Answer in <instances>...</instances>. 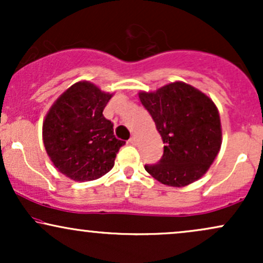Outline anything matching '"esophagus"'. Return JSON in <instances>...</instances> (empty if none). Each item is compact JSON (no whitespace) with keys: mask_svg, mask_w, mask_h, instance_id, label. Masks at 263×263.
Segmentation results:
<instances>
[{"mask_svg":"<svg viewBox=\"0 0 263 263\" xmlns=\"http://www.w3.org/2000/svg\"><path fill=\"white\" fill-rule=\"evenodd\" d=\"M128 142H129V143H131V144H134V146H135V144L137 143V138H136L135 136H132V137L129 138V141H128Z\"/></svg>","mask_w":263,"mask_h":263,"instance_id":"obj_1","label":"esophagus"}]
</instances>
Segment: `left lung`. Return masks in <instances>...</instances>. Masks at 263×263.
I'll list each match as a JSON object with an SVG mask.
<instances>
[{"mask_svg":"<svg viewBox=\"0 0 263 263\" xmlns=\"http://www.w3.org/2000/svg\"><path fill=\"white\" fill-rule=\"evenodd\" d=\"M164 146L161 161L144 170L168 186L189 185L206 173L221 147L218 107L197 87L174 81L156 91H140Z\"/></svg>","mask_w":263,"mask_h":263,"instance_id":"8db88e82","label":"left lung"}]
</instances>
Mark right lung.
<instances>
[{
  "label": "right lung",
  "mask_w": 263,
  "mask_h": 263,
  "mask_svg": "<svg viewBox=\"0 0 263 263\" xmlns=\"http://www.w3.org/2000/svg\"><path fill=\"white\" fill-rule=\"evenodd\" d=\"M114 93L90 81H78L49 108L43 121V143L54 167L75 182L98 179L112 170L125 142L102 115Z\"/></svg>",
  "instance_id": "right-lung-1"
}]
</instances>
